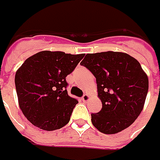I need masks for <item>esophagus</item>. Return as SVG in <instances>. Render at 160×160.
I'll list each match as a JSON object with an SVG mask.
<instances>
[{
  "label": "esophagus",
  "mask_w": 160,
  "mask_h": 160,
  "mask_svg": "<svg viewBox=\"0 0 160 160\" xmlns=\"http://www.w3.org/2000/svg\"><path fill=\"white\" fill-rule=\"evenodd\" d=\"M89 99H90V96L88 95V94H84V95L82 97V100H83V102H87Z\"/></svg>",
  "instance_id": "esophagus-1"
}]
</instances>
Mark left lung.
Returning a JSON list of instances; mask_svg holds the SVG:
<instances>
[{"label":"left lung","instance_id":"8db88e82","mask_svg":"<svg viewBox=\"0 0 160 160\" xmlns=\"http://www.w3.org/2000/svg\"><path fill=\"white\" fill-rule=\"evenodd\" d=\"M81 65L95 77L100 112L92 123L101 132L114 134L130 126L141 114L149 89V79L137 59L119 52L88 53Z\"/></svg>","mask_w":160,"mask_h":160}]
</instances>
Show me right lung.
I'll use <instances>...</instances> for the list:
<instances>
[{"label": "right lung", "mask_w": 160, "mask_h": 160, "mask_svg": "<svg viewBox=\"0 0 160 160\" xmlns=\"http://www.w3.org/2000/svg\"><path fill=\"white\" fill-rule=\"evenodd\" d=\"M84 54L42 51L17 70L15 85L19 108L34 126L53 131L66 126L78 102L68 94L66 77Z\"/></svg>", "instance_id": "obj_1"}]
</instances>
